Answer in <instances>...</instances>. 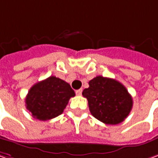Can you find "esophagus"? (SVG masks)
Segmentation results:
<instances>
[{
    "label": "esophagus",
    "mask_w": 158,
    "mask_h": 158,
    "mask_svg": "<svg viewBox=\"0 0 158 158\" xmlns=\"http://www.w3.org/2000/svg\"><path fill=\"white\" fill-rule=\"evenodd\" d=\"M76 94H77V95H81V94H82V89L77 90V91H76Z\"/></svg>",
    "instance_id": "34e87169"
}]
</instances>
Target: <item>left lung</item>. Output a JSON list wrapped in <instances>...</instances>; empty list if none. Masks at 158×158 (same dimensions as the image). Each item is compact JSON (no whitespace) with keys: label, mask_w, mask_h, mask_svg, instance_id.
<instances>
[{"label":"left lung","mask_w":158,"mask_h":158,"mask_svg":"<svg viewBox=\"0 0 158 158\" xmlns=\"http://www.w3.org/2000/svg\"><path fill=\"white\" fill-rule=\"evenodd\" d=\"M89 87L83 90L93 116L107 125L123 122L133 108V98L118 80L102 76L91 79Z\"/></svg>","instance_id":"8db88e82"}]
</instances>
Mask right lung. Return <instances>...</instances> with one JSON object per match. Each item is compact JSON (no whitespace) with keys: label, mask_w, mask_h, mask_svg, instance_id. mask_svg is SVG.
Instances as JSON below:
<instances>
[{"label":"right lung","mask_w":158,"mask_h":158,"mask_svg":"<svg viewBox=\"0 0 158 158\" xmlns=\"http://www.w3.org/2000/svg\"><path fill=\"white\" fill-rule=\"evenodd\" d=\"M75 93L64 80L50 76L31 86L25 98V106L34 118L49 120L64 112Z\"/></svg>","instance_id":"1"}]
</instances>
